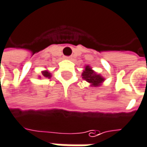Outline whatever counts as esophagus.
<instances>
[{"label": "esophagus", "instance_id": "obj_1", "mask_svg": "<svg viewBox=\"0 0 147 147\" xmlns=\"http://www.w3.org/2000/svg\"><path fill=\"white\" fill-rule=\"evenodd\" d=\"M65 59H72V57H71V56H66V57H65Z\"/></svg>", "mask_w": 147, "mask_h": 147}]
</instances>
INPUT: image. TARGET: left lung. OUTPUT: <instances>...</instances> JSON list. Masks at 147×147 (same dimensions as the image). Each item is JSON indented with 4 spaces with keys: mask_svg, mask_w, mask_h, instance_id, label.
<instances>
[{
    "mask_svg": "<svg viewBox=\"0 0 147 147\" xmlns=\"http://www.w3.org/2000/svg\"><path fill=\"white\" fill-rule=\"evenodd\" d=\"M82 76V78L86 80L88 82H89L93 87H99L105 80L100 75L94 72L89 65L85 66V70L83 71Z\"/></svg>",
    "mask_w": 147,
    "mask_h": 147,
    "instance_id": "8db88e82",
    "label": "left lung"
}]
</instances>
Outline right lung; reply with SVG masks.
<instances>
[{
	"label": "right lung",
	"mask_w": 147,
	"mask_h": 147,
	"mask_svg": "<svg viewBox=\"0 0 147 147\" xmlns=\"http://www.w3.org/2000/svg\"><path fill=\"white\" fill-rule=\"evenodd\" d=\"M42 76H44V77H51V74L49 73L47 71H42Z\"/></svg>",
	"instance_id": "obj_1"
}]
</instances>
